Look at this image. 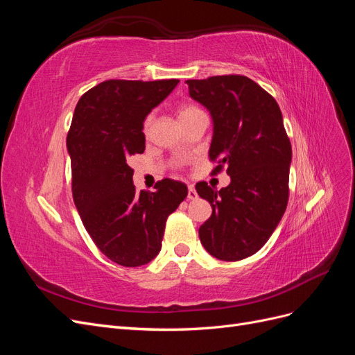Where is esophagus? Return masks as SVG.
Returning a JSON list of instances; mask_svg holds the SVG:
<instances>
[{"instance_id": "esophagus-1", "label": "esophagus", "mask_w": 355, "mask_h": 355, "mask_svg": "<svg viewBox=\"0 0 355 355\" xmlns=\"http://www.w3.org/2000/svg\"><path fill=\"white\" fill-rule=\"evenodd\" d=\"M198 196H197V191H196V188L192 187V185H189L188 187V200H196Z\"/></svg>"}]
</instances>
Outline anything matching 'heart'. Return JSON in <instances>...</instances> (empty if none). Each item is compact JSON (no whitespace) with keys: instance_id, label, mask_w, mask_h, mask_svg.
Returning a JSON list of instances; mask_svg holds the SVG:
<instances>
[{"instance_id":"b5f03b06","label":"heart","mask_w":355,"mask_h":355,"mask_svg":"<svg viewBox=\"0 0 355 355\" xmlns=\"http://www.w3.org/2000/svg\"><path fill=\"white\" fill-rule=\"evenodd\" d=\"M201 114H204V112L196 105H182V106H179V110H178V120L182 124V123L191 120L192 116H197V115H201ZM149 127H151V116H148L145 123H144V133L145 135L148 133Z\"/></svg>"}]
</instances>
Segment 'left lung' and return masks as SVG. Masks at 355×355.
<instances>
[{"mask_svg":"<svg viewBox=\"0 0 355 355\" xmlns=\"http://www.w3.org/2000/svg\"><path fill=\"white\" fill-rule=\"evenodd\" d=\"M187 84L191 98L211 116L209 157L218 161L213 173L225 166L231 178V184L219 191L206 182L196 185L213 209L198 230L200 241L216 259L241 261L268 241L287 207L292 145L280 106L243 75Z\"/></svg>","mask_w":355,"mask_h":355,"instance_id":"1","label":"left lung"}]
</instances>
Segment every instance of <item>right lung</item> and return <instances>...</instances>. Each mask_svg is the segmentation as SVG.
<instances>
[{"label": "right lung", "instance_id": "obj_1", "mask_svg": "<svg viewBox=\"0 0 355 355\" xmlns=\"http://www.w3.org/2000/svg\"><path fill=\"white\" fill-rule=\"evenodd\" d=\"M179 80L103 81L75 106L67 148L72 196L84 228L112 262L141 266L161 250L166 220L188 196L184 182L163 179L136 192L128 158L145 151L144 121Z\"/></svg>", "mask_w": 355, "mask_h": 355}]
</instances>
